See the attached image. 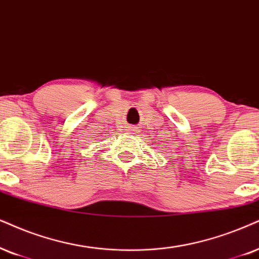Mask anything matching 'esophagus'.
Wrapping results in <instances>:
<instances>
[{"label":"esophagus","mask_w":259,"mask_h":259,"mask_svg":"<svg viewBox=\"0 0 259 259\" xmlns=\"http://www.w3.org/2000/svg\"><path fill=\"white\" fill-rule=\"evenodd\" d=\"M134 129H135V127H134Z\"/></svg>","instance_id":"esophagus-1"}]
</instances>
